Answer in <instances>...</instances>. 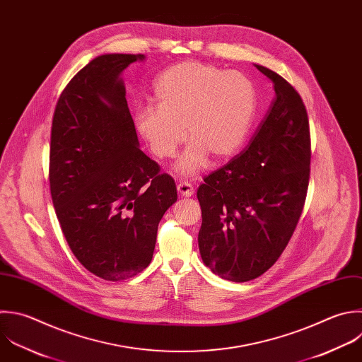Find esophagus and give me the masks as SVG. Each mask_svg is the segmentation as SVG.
Masks as SVG:
<instances>
[{
	"label": "esophagus",
	"mask_w": 362,
	"mask_h": 362,
	"mask_svg": "<svg viewBox=\"0 0 362 362\" xmlns=\"http://www.w3.org/2000/svg\"><path fill=\"white\" fill-rule=\"evenodd\" d=\"M177 189H178V192H180L182 197H191V195H194V187H192V184H189L188 181H180L178 185H177Z\"/></svg>",
	"instance_id": "1"
}]
</instances>
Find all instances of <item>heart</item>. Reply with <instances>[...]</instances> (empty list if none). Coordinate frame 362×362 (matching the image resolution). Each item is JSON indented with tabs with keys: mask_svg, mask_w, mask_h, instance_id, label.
<instances>
[{
	"mask_svg": "<svg viewBox=\"0 0 362 362\" xmlns=\"http://www.w3.org/2000/svg\"><path fill=\"white\" fill-rule=\"evenodd\" d=\"M157 109L136 115V127L157 158H171L191 144L177 163L182 175L201 171L211 154L233 156L245 143L256 113V90L247 76L211 64L181 62L158 75L153 85Z\"/></svg>",
	"mask_w": 362,
	"mask_h": 362,
	"instance_id": "1",
	"label": "heart"
}]
</instances>
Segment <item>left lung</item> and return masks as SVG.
I'll use <instances>...</instances> for the list:
<instances>
[{"mask_svg": "<svg viewBox=\"0 0 362 362\" xmlns=\"http://www.w3.org/2000/svg\"><path fill=\"white\" fill-rule=\"evenodd\" d=\"M276 99L249 146L204 177L197 197L204 263L219 277L242 283L269 270L301 216L310 180V127L297 90L279 74Z\"/></svg>", "mask_w": 362, "mask_h": 362, "instance_id": "8db88e82", "label": "left lung"}]
</instances>
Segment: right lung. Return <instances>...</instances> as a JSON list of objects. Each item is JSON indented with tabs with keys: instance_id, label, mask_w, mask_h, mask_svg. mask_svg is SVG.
Segmentation results:
<instances>
[{
	"instance_id": "add662e5",
	"label": "right lung",
	"mask_w": 362,
	"mask_h": 362,
	"mask_svg": "<svg viewBox=\"0 0 362 362\" xmlns=\"http://www.w3.org/2000/svg\"><path fill=\"white\" fill-rule=\"evenodd\" d=\"M144 55H102L61 93L49 187L62 233L95 276L120 281L151 262L157 228L177 201L171 175L139 148L120 74Z\"/></svg>"
}]
</instances>
